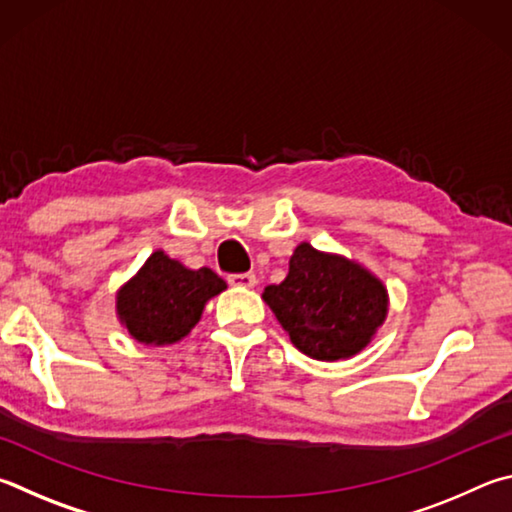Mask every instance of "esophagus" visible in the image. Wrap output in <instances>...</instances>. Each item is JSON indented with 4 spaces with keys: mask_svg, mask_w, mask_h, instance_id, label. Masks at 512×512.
Wrapping results in <instances>:
<instances>
[{
    "mask_svg": "<svg viewBox=\"0 0 512 512\" xmlns=\"http://www.w3.org/2000/svg\"><path fill=\"white\" fill-rule=\"evenodd\" d=\"M228 282L232 287H241V289H253L257 284V275L255 273H235L228 277Z\"/></svg>",
    "mask_w": 512,
    "mask_h": 512,
    "instance_id": "34e87169",
    "label": "esophagus"
}]
</instances>
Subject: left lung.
I'll use <instances>...</instances> for the list:
<instances>
[{"label":"left lung","instance_id":"1","mask_svg":"<svg viewBox=\"0 0 512 512\" xmlns=\"http://www.w3.org/2000/svg\"><path fill=\"white\" fill-rule=\"evenodd\" d=\"M262 298L291 343L316 361L359 354L388 316V289L375 273L307 241L293 250L287 277L268 284Z\"/></svg>","mask_w":512,"mask_h":512}]
</instances>
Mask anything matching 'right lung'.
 I'll use <instances>...</instances> for the list:
<instances>
[{"label":"right lung","mask_w":512,"mask_h":512,"mask_svg":"<svg viewBox=\"0 0 512 512\" xmlns=\"http://www.w3.org/2000/svg\"><path fill=\"white\" fill-rule=\"evenodd\" d=\"M228 289L212 268H187L155 250L117 291V318L137 343L173 345L201 320L207 300Z\"/></svg>","instance_id":"add662e5"}]
</instances>
